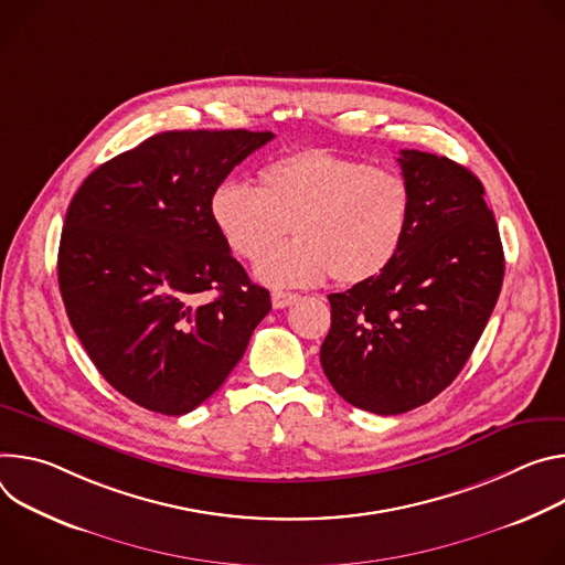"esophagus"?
<instances>
[{
	"label": "esophagus",
	"mask_w": 565,
	"mask_h": 565,
	"mask_svg": "<svg viewBox=\"0 0 565 565\" xmlns=\"http://www.w3.org/2000/svg\"><path fill=\"white\" fill-rule=\"evenodd\" d=\"M298 298H300L298 294H294V291H280V289H276V291L271 294V302H274L276 309H285V307L294 305Z\"/></svg>",
	"instance_id": "1"
}]
</instances>
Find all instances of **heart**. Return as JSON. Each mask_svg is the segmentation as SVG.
<instances>
[{"label":"heart","instance_id":"obj_1","mask_svg":"<svg viewBox=\"0 0 565 565\" xmlns=\"http://www.w3.org/2000/svg\"><path fill=\"white\" fill-rule=\"evenodd\" d=\"M211 217L242 260L254 263L291 225L297 237L256 267L271 287L341 285L380 276L402 250L411 224V185L388 168L323 148H307L267 163L258 188L222 181Z\"/></svg>","mask_w":565,"mask_h":565}]
</instances>
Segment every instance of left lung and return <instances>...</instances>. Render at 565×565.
<instances>
[{
    "label": "left lung",
    "instance_id": "8db88e82",
    "mask_svg": "<svg viewBox=\"0 0 565 565\" xmlns=\"http://www.w3.org/2000/svg\"><path fill=\"white\" fill-rule=\"evenodd\" d=\"M411 224L397 258L330 294L321 365L352 406L399 415L440 395L471 356L505 276V256L480 179L419 150L399 152Z\"/></svg>",
    "mask_w": 565,
    "mask_h": 565
}]
</instances>
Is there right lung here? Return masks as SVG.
<instances>
[{
	"label": "right lung",
	"instance_id": "add662e5",
	"mask_svg": "<svg viewBox=\"0 0 565 565\" xmlns=\"http://www.w3.org/2000/svg\"><path fill=\"white\" fill-rule=\"evenodd\" d=\"M271 139L154 135L98 166L67 209L57 250L67 317L109 386L148 411L206 402L269 315L271 296L231 256L211 198Z\"/></svg>",
	"mask_w": 565,
	"mask_h": 565
}]
</instances>
